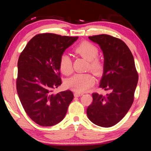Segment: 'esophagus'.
I'll return each mask as SVG.
<instances>
[{
  "instance_id": "34e87169",
  "label": "esophagus",
  "mask_w": 151,
  "mask_h": 151,
  "mask_svg": "<svg viewBox=\"0 0 151 151\" xmlns=\"http://www.w3.org/2000/svg\"><path fill=\"white\" fill-rule=\"evenodd\" d=\"M83 93H77V92H75V93H74V95H75V96H76V97H78V96H82L83 95Z\"/></svg>"
}]
</instances>
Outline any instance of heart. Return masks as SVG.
<instances>
[{"label": "heart", "mask_w": 151, "mask_h": 151, "mask_svg": "<svg viewBox=\"0 0 151 151\" xmlns=\"http://www.w3.org/2000/svg\"><path fill=\"white\" fill-rule=\"evenodd\" d=\"M74 52L80 57L88 60L87 68L95 75H101L104 70V64L96 57L99 55V49L93 43L87 41L81 42L74 48ZM59 68L65 75L72 73V61L67 54H63L59 60ZM94 77L90 73L76 74L68 78L65 82L66 87L77 93H83L91 87L94 84Z\"/></svg>", "instance_id": "obj_1"}]
</instances>
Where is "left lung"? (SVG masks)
I'll use <instances>...</instances> for the list:
<instances>
[{"label":"left lung","mask_w":151,"mask_h":151,"mask_svg":"<svg viewBox=\"0 0 151 151\" xmlns=\"http://www.w3.org/2000/svg\"><path fill=\"white\" fill-rule=\"evenodd\" d=\"M88 39L103 50L104 70L99 87L110 93H93V103L86 114L94 124L111 127L121 121L131 107L139 76L131 51L122 40L108 35Z\"/></svg>","instance_id":"obj_1"}]
</instances>
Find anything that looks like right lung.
<instances>
[{"label": "right lung", "instance_id": "1", "mask_svg": "<svg viewBox=\"0 0 151 151\" xmlns=\"http://www.w3.org/2000/svg\"><path fill=\"white\" fill-rule=\"evenodd\" d=\"M78 37L43 33L35 36L18 60L17 91L25 112L42 127L58 124L65 118L74 98L69 90L55 94L62 84L59 60Z\"/></svg>", "mask_w": 151, "mask_h": 151}]
</instances>
